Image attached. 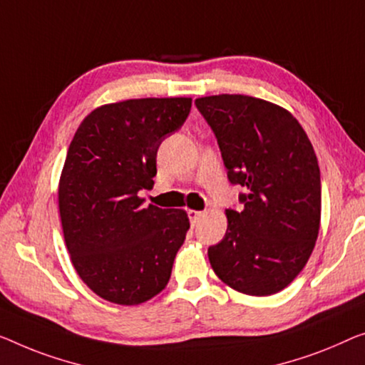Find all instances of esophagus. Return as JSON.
<instances>
[{
  "label": "esophagus",
  "mask_w": 365,
  "mask_h": 365,
  "mask_svg": "<svg viewBox=\"0 0 365 365\" xmlns=\"http://www.w3.org/2000/svg\"><path fill=\"white\" fill-rule=\"evenodd\" d=\"M203 216V211H197V210H188V217H190V222L192 225H197L200 217Z\"/></svg>",
  "instance_id": "esophagus-1"
}]
</instances>
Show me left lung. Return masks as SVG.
<instances>
[{
	"mask_svg": "<svg viewBox=\"0 0 365 365\" xmlns=\"http://www.w3.org/2000/svg\"><path fill=\"white\" fill-rule=\"evenodd\" d=\"M213 129L241 210H226L227 230L208 249L215 274L235 290L267 297L284 290L313 252L322 220L314 149L290 111L247 95L195 100Z\"/></svg>",
	"mask_w": 365,
	"mask_h": 365,
	"instance_id": "left-lung-1",
	"label": "left lung"
}]
</instances>
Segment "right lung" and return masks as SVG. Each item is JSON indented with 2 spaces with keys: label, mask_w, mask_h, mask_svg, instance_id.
Here are the masks:
<instances>
[{
  "label": "right lung",
  "mask_w": 365,
  "mask_h": 365,
  "mask_svg": "<svg viewBox=\"0 0 365 365\" xmlns=\"http://www.w3.org/2000/svg\"><path fill=\"white\" fill-rule=\"evenodd\" d=\"M192 98H139L103 105L75 133L58 182L63 239L90 290L140 304L164 290L190 221L139 197L157 173V149L187 119Z\"/></svg>",
  "instance_id": "right-lung-1"
}]
</instances>
